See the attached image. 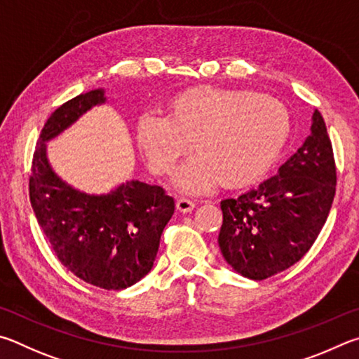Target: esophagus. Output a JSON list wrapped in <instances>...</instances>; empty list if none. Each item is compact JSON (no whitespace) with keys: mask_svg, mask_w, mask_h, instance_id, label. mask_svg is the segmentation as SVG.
<instances>
[{"mask_svg":"<svg viewBox=\"0 0 359 359\" xmlns=\"http://www.w3.org/2000/svg\"><path fill=\"white\" fill-rule=\"evenodd\" d=\"M194 208H196V203L189 198H180L176 200V210L180 212H191Z\"/></svg>","mask_w":359,"mask_h":359,"instance_id":"obj_1","label":"esophagus"}]
</instances>
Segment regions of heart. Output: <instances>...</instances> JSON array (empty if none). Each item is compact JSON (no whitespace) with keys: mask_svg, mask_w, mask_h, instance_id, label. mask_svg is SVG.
<instances>
[{"mask_svg":"<svg viewBox=\"0 0 359 359\" xmlns=\"http://www.w3.org/2000/svg\"><path fill=\"white\" fill-rule=\"evenodd\" d=\"M290 130L285 105L266 94L202 86L176 96L168 115L144 113L137 143L156 173H172L192 148L198 154L181 165L173 183L202 194L219 181L244 186L260 180L278 159Z\"/></svg>","mask_w":359,"mask_h":359,"instance_id":"1","label":"heart"}]
</instances>
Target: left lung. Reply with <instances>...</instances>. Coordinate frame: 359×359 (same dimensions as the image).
Wrapping results in <instances>:
<instances>
[{
    "instance_id": "1",
    "label": "left lung",
    "mask_w": 359,
    "mask_h": 359,
    "mask_svg": "<svg viewBox=\"0 0 359 359\" xmlns=\"http://www.w3.org/2000/svg\"><path fill=\"white\" fill-rule=\"evenodd\" d=\"M336 194V167L323 116L273 178L221 202L219 248L236 273L263 280L303 259L317 240Z\"/></svg>"
}]
</instances>
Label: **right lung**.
<instances>
[{
	"mask_svg": "<svg viewBox=\"0 0 359 359\" xmlns=\"http://www.w3.org/2000/svg\"><path fill=\"white\" fill-rule=\"evenodd\" d=\"M107 102L96 88L58 107L43 124L33 157L29 200L58 260L81 280L105 290L137 284L153 268L175 202L161 186L128 180L104 194L69 184L55 172L47 144L93 107Z\"/></svg>",
	"mask_w": 359,
	"mask_h": 359,
	"instance_id": "right-lung-1",
	"label": "right lung"
}]
</instances>
